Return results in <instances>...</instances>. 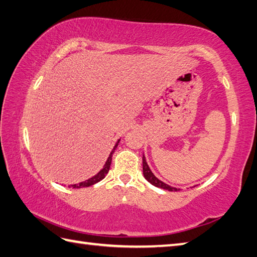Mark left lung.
<instances>
[{"label":"left lung","instance_id":"8db88e82","mask_svg":"<svg viewBox=\"0 0 257 257\" xmlns=\"http://www.w3.org/2000/svg\"><path fill=\"white\" fill-rule=\"evenodd\" d=\"M143 170H144V177H145V179H146L148 182H150L152 185H155V187L165 189V190H168V191H178V190H179V189H177V188L170 187V185H168V184L165 183V182H162L161 180L158 179V178L155 176V174L152 173V171L150 170V168H149V166H148V163H147V161H146L145 155H143Z\"/></svg>","mask_w":257,"mask_h":257}]
</instances>
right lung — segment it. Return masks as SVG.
<instances>
[{
    "instance_id": "1",
    "label": "right lung",
    "mask_w": 257,
    "mask_h": 257,
    "mask_svg": "<svg viewBox=\"0 0 257 257\" xmlns=\"http://www.w3.org/2000/svg\"><path fill=\"white\" fill-rule=\"evenodd\" d=\"M119 141H120V139L117 141L116 145H114L113 149L111 150L110 155H109L108 159H107V161H106V163H105V166H103V168L101 169V170H100L99 172H98V173L96 174V176L91 177L90 179L86 180V181H84V182H80V183H78V184H70V185H69V188L72 187L73 189H80V188L90 187V185L95 184V183H97V182H99L100 180H102L103 178H105V177H106V174H107V173H108V171H109V169H110V165H111V159H112V154H113V152H114V150H116L117 146H118V144H119Z\"/></svg>"
}]
</instances>
